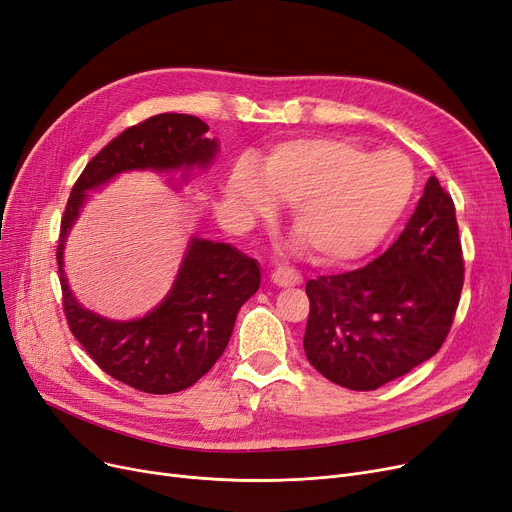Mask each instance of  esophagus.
<instances>
[{
	"instance_id": "1",
	"label": "esophagus",
	"mask_w": 512,
	"mask_h": 512,
	"mask_svg": "<svg viewBox=\"0 0 512 512\" xmlns=\"http://www.w3.org/2000/svg\"><path fill=\"white\" fill-rule=\"evenodd\" d=\"M272 282L276 286H299L303 282L301 274H297L295 270H286V268H278L272 272Z\"/></svg>"
}]
</instances>
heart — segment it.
<instances>
[{
	"instance_id": "heart-1",
	"label": "heart",
	"mask_w": 512,
	"mask_h": 512,
	"mask_svg": "<svg viewBox=\"0 0 512 512\" xmlns=\"http://www.w3.org/2000/svg\"><path fill=\"white\" fill-rule=\"evenodd\" d=\"M416 194L414 165L397 152H370L337 138H301L276 146L261 167L240 163L228 198L249 219L293 207L295 247L328 268L358 263L389 238Z\"/></svg>"
}]
</instances>
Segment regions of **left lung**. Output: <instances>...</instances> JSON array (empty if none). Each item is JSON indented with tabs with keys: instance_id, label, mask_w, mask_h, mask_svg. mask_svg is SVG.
<instances>
[{
	"instance_id": "1",
	"label": "left lung",
	"mask_w": 512,
	"mask_h": 512,
	"mask_svg": "<svg viewBox=\"0 0 512 512\" xmlns=\"http://www.w3.org/2000/svg\"><path fill=\"white\" fill-rule=\"evenodd\" d=\"M462 282L452 196L429 177L404 232L379 259L307 282L309 364L353 391L399 379L446 341Z\"/></svg>"
}]
</instances>
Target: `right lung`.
Returning a JSON list of instances; mask_svg holds the SVG:
<instances>
[{"instance_id":"1","label":"right lung","mask_w":512,"mask_h":512,"mask_svg":"<svg viewBox=\"0 0 512 512\" xmlns=\"http://www.w3.org/2000/svg\"><path fill=\"white\" fill-rule=\"evenodd\" d=\"M209 125L192 115L165 113L125 129L87 163L62 217L58 265L64 316L75 339L113 379L144 393H177L207 374L228 347L238 309L259 288V263L228 242L190 236L180 270L163 301L131 320L104 318L83 307L64 274V244L90 201L121 173H182L169 180L188 184L194 169H209L219 142Z\"/></svg>"}]
</instances>
